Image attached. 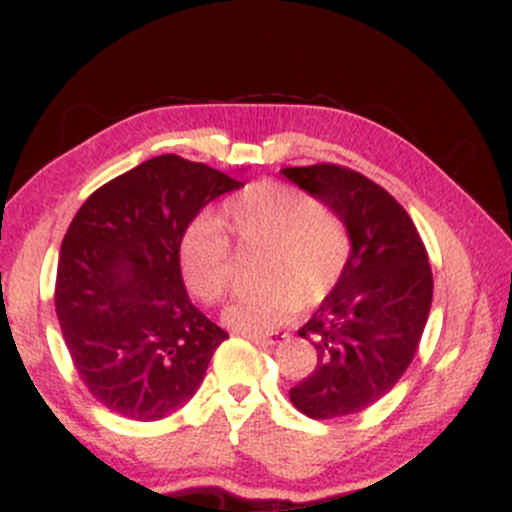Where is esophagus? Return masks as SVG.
I'll use <instances>...</instances> for the list:
<instances>
[{
	"mask_svg": "<svg viewBox=\"0 0 512 512\" xmlns=\"http://www.w3.org/2000/svg\"><path fill=\"white\" fill-rule=\"evenodd\" d=\"M243 337H248L250 342L260 344V346H276L281 342H286L289 339V334L286 332H274V334H243Z\"/></svg>",
	"mask_w": 512,
	"mask_h": 512,
	"instance_id": "34e87169",
	"label": "esophagus"
}]
</instances>
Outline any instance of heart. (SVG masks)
<instances>
[{"instance_id":"b5f03b06","label":"heart","mask_w":512,"mask_h":512,"mask_svg":"<svg viewBox=\"0 0 512 512\" xmlns=\"http://www.w3.org/2000/svg\"><path fill=\"white\" fill-rule=\"evenodd\" d=\"M221 221L243 248L264 250L257 267L262 289L236 298L223 313V322L238 332L276 330L298 305H320L349 260L342 221L281 182L245 187L223 204ZM223 226L214 216H199L180 238L182 279L204 303H219L231 286V243Z\"/></svg>"}]
</instances>
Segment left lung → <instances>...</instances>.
Masks as SVG:
<instances>
[{
    "instance_id": "8db88e82",
    "label": "left lung",
    "mask_w": 512,
    "mask_h": 512,
    "mask_svg": "<svg viewBox=\"0 0 512 512\" xmlns=\"http://www.w3.org/2000/svg\"><path fill=\"white\" fill-rule=\"evenodd\" d=\"M344 223L349 260L330 296L298 330L317 351L313 375L291 387L293 407L334 419L383 399L409 368L433 301L419 231L390 192L339 166L284 168Z\"/></svg>"
}]
</instances>
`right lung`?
Here are the masks:
<instances>
[{
  "mask_svg": "<svg viewBox=\"0 0 512 512\" xmlns=\"http://www.w3.org/2000/svg\"><path fill=\"white\" fill-rule=\"evenodd\" d=\"M243 182L166 154L105 182L62 240L55 310L79 378L115 414L158 421L190 402L228 334L195 308L180 238Z\"/></svg>",
  "mask_w": 512,
  "mask_h": 512,
  "instance_id": "right-lung-1",
  "label": "right lung"
}]
</instances>
